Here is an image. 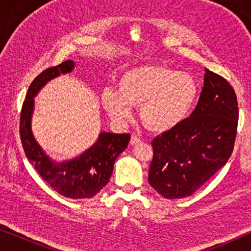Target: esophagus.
<instances>
[{
  "label": "esophagus",
  "mask_w": 251,
  "mask_h": 251,
  "mask_svg": "<svg viewBox=\"0 0 251 251\" xmlns=\"http://www.w3.org/2000/svg\"><path fill=\"white\" fill-rule=\"evenodd\" d=\"M140 142H142V139L135 135H132L131 138H130V144H131V145H136V144H138Z\"/></svg>",
  "instance_id": "obj_1"
}]
</instances>
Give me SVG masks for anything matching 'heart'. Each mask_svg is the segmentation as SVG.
<instances>
[{"mask_svg":"<svg viewBox=\"0 0 251 251\" xmlns=\"http://www.w3.org/2000/svg\"><path fill=\"white\" fill-rule=\"evenodd\" d=\"M198 96V84L190 74L163 64L130 68L119 78L118 91L105 90L101 104L118 122L131 118V107H139L144 126L167 132L185 119Z\"/></svg>","mask_w":251,"mask_h":251,"instance_id":"obj_1","label":"heart"}]
</instances>
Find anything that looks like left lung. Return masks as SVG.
I'll return each mask as SVG.
<instances>
[{
    "label": "left lung",
    "mask_w": 251,
    "mask_h": 251,
    "mask_svg": "<svg viewBox=\"0 0 251 251\" xmlns=\"http://www.w3.org/2000/svg\"><path fill=\"white\" fill-rule=\"evenodd\" d=\"M238 119L234 89L205 68L203 88L192 114L153 139L151 186L166 199L194 194L228 161Z\"/></svg>",
    "instance_id": "obj_1"
}]
</instances>
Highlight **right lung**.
<instances>
[{
  "mask_svg": "<svg viewBox=\"0 0 251 251\" xmlns=\"http://www.w3.org/2000/svg\"><path fill=\"white\" fill-rule=\"evenodd\" d=\"M73 67V61L66 60L57 66L47 68L34 78L23 102L19 133L27 159L51 188L66 198L90 199L108 183L116 157L128 146L130 133L101 132L95 145L82 155L63 163H56L43 153L30 130L34 96L48 81L60 74L70 73Z\"/></svg>",
  "mask_w": 251,
  "mask_h": 251,
  "instance_id": "right-lung-1",
  "label": "right lung"
}]
</instances>
